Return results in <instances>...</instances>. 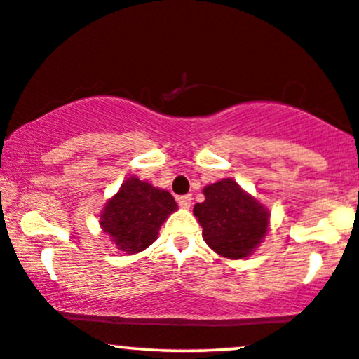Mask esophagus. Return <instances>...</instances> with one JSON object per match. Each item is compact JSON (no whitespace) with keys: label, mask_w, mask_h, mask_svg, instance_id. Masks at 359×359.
Instances as JSON below:
<instances>
[{"label":"esophagus","mask_w":359,"mask_h":359,"mask_svg":"<svg viewBox=\"0 0 359 359\" xmlns=\"http://www.w3.org/2000/svg\"><path fill=\"white\" fill-rule=\"evenodd\" d=\"M177 203H179L180 208L189 210L190 205H192V197H190V195H182V197L177 198Z\"/></svg>","instance_id":"1"}]
</instances>
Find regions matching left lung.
Returning <instances> with one entry per match:
<instances>
[{"label":"left lung","mask_w":359,"mask_h":359,"mask_svg":"<svg viewBox=\"0 0 359 359\" xmlns=\"http://www.w3.org/2000/svg\"><path fill=\"white\" fill-rule=\"evenodd\" d=\"M203 195L194 215L203 228L205 243L228 259L251 256L269 231V210L233 179L207 185Z\"/></svg>","instance_id":"obj_1"}]
</instances>
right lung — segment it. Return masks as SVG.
<instances>
[{"label": "right lung", "instance_id": "add662e5", "mask_svg": "<svg viewBox=\"0 0 359 359\" xmlns=\"http://www.w3.org/2000/svg\"><path fill=\"white\" fill-rule=\"evenodd\" d=\"M177 208L167 190L131 175L103 205L100 226L119 251L136 255L157 240L162 223Z\"/></svg>", "mask_w": 359, "mask_h": 359}]
</instances>
